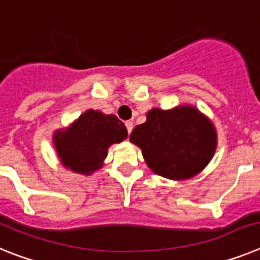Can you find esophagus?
<instances>
[{
    "label": "esophagus",
    "mask_w": 260,
    "mask_h": 260,
    "mask_svg": "<svg viewBox=\"0 0 260 260\" xmlns=\"http://www.w3.org/2000/svg\"><path fill=\"white\" fill-rule=\"evenodd\" d=\"M125 128H127L128 133L132 132V129H133V123H132V121H131V120L125 121Z\"/></svg>",
    "instance_id": "obj_1"
}]
</instances>
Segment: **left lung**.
I'll return each mask as SVG.
<instances>
[{
    "instance_id": "1",
    "label": "left lung",
    "mask_w": 260,
    "mask_h": 260,
    "mask_svg": "<svg viewBox=\"0 0 260 260\" xmlns=\"http://www.w3.org/2000/svg\"><path fill=\"white\" fill-rule=\"evenodd\" d=\"M146 116L129 140L141 148L154 173L170 179H188L208 165L216 149V131L196 108H153Z\"/></svg>"
}]
</instances>
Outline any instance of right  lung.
I'll return each mask as SVG.
<instances>
[{"label": "right lung", "mask_w": 260, "mask_h": 260, "mask_svg": "<svg viewBox=\"0 0 260 260\" xmlns=\"http://www.w3.org/2000/svg\"><path fill=\"white\" fill-rule=\"evenodd\" d=\"M127 128L115 115L89 110L68 131L55 133L58 157L68 169L82 174L102 168L108 146L127 137Z\"/></svg>", "instance_id": "right-lung-1"}]
</instances>
